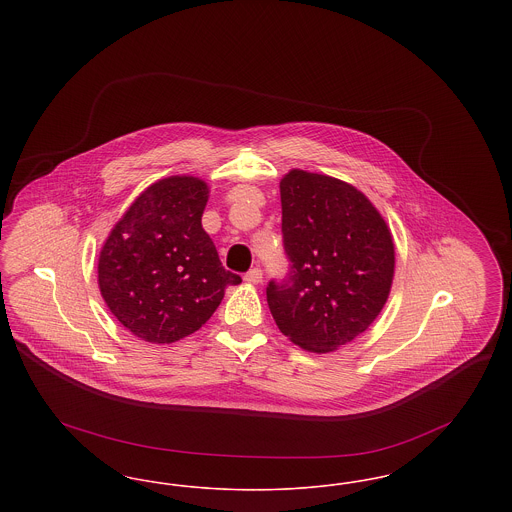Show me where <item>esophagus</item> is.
<instances>
[{"mask_svg": "<svg viewBox=\"0 0 512 512\" xmlns=\"http://www.w3.org/2000/svg\"><path fill=\"white\" fill-rule=\"evenodd\" d=\"M245 282H249V284H261L263 282V270L259 267L249 268L247 272H245Z\"/></svg>", "mask_w": 512, "mask_h": 512, "instance_id": "34e87169", "label": "esophagus"}]
</instances>
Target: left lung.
I'll list each match as a JSON object with an SVG mask.
<instances>
[{
    "instance_id": "1",
    "label": "left lung",
    "mask_w": 512,
    "mask_h": 512,
    "mask_svg": "<svg viewBox=\"0 0 512 512\" xmlns=\"http://www.w3.org/2000/svg\"><path fill=\"white\" fill-rule=\"evenodd\" d=\"M288 272L267 286L280 332L315 353L355 340L390 295L395 251L386 220L357 188L307 171L280 182Z\"/></svg>"
}]
</instances>
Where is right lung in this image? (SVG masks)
Listing matches in <instances>:
<instances>
[{
	"instance_id": "1",
	"label": "right lung",
	"mask_w": 512,
	"mask_h": 512,
	"mask_svg": "<svg viewBox=\"0 0 512 512\" xmlns=\"http://www.w3.org/2000/svg\"><path fill=\"white\" fill-rule=\"evenodd\" d=\"M209 188L194 176L151 184L99 253V290L126 330L172 343L199 330L242 278L222 267L201 226Z\"/></svg>"
}]
</instances>
